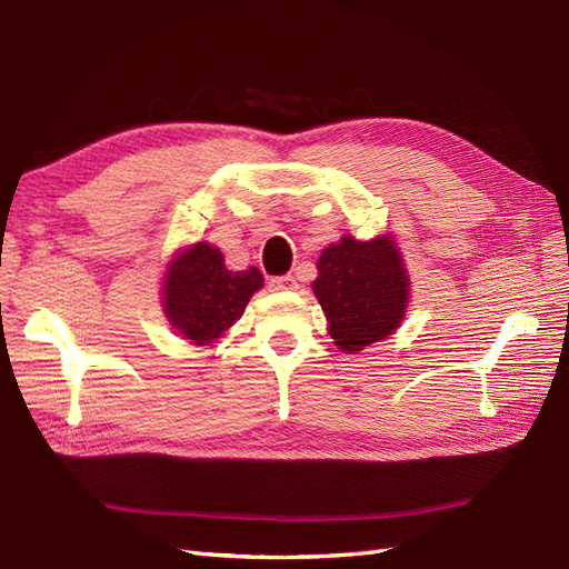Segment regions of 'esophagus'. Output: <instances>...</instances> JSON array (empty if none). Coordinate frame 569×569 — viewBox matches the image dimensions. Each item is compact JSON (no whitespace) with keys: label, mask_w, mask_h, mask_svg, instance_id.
<instances>
[{"label":"esophagus","mask_w":569,"mask_h":569,"mask_svg":"<svg viewBox=\"0 0 569 569\" xmlns=\"http://www.w3.org/2000/svg\"><path fill=\"white\" fill-rule=\"evenodd\" d=\"M270 287L282 289V291H295V289H299V282H297L295 274H280V278L270 280Z\"/></svg>","instance_id":"obj_1"}]
</instances>
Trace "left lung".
Instances as JSON below:
<instances>
[{"label": "left lung", "instance_id": "left-lung-1", "mask_svg": "<svg viewBox=\"0 0 569 569\" xmlns=\"http://www.w3.org/2000/svg\"><path fill=\"white\" fill-rule=\"evenodd\" d=\"M311 287L327 335L343 353L363 351L399 330L410 299V274L391 234L368 242L343 234L322 249Z\"/></svg>", "mask_w": 569, "mask_h": 569}]
</instances>
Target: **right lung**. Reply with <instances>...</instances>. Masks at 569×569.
Instances as JSON below:
<instances>
[{
    "mask_svg": "<svg viewBox=\"0 0 569 569\" xmlns=\"http://www.w3.org/2000/svg\"><path fill=\"white\" fill-rule=\"evenodd\" d=\"M261 287V270H228L218 247L194 242L168 261L161 303L178 335L197 347H209L244 316L249 299Z\"/></svg>",
    "mask_w": 569,
    "mask_h": 569,
    "instance_id": "obj_1",
    "label": "right lung"
}]
</instances>
